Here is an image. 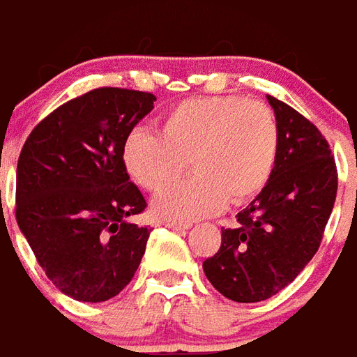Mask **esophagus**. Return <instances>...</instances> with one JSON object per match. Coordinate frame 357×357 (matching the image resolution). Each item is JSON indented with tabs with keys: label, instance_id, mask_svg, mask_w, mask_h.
I'll return each mask as SVG.
<instances>
[{
	"label": "esophagus",
	"instance_id": "34e87169",
	"mask_svg": "<svg viewBox=\"0 0 357 357\" xmlns=\"http://www.w3.org/2000/svg\"><path fill=\"white\" fill-rule=\"evenodd\" d=\"M165 227H169L171 231H186V229H190V223H181V221H167Z\"/></svg>",
	"mask_w": 357,
	"mask_h": 357
}]
</instances>
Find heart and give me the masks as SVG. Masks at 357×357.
<instances>
[{"instance_id":"heart-1","label":"heart","mask_w":357,"mask_h":357,"mask_svg":"<svg viewBox=\"0 0 357 357\" xmlns=\"http://www.w3.org/2000/svg\"><path fill=\"white\" fill-rule=\"evenodd\" d=\"M279 121L264 102L240 96H206L181 102L159 121V130L134 128L123 144L126 173L158 194L185 168L190 181L167 189L155 202L161 219H196L242 206L271 181L279 159Z\"/></svg>"}]
</instances>
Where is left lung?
<instances>
[{"mask_svg":"<svg viewBox=\"0 0 357 357\" xmlns=\"http://www.w3.org/2000/svg\"><path fill=\"white\" fill-rule=\"evenodd\" d=\"M279 121V159L271 181L223 229L204 273L225 298L250 304L290 284L319 250L338 188L335 155L310 119L267 96Z\"/></svg>","mask_w":357,"mask_h":357,"instance_id":"left-lung-1","label":"left lung"}]
</instances>
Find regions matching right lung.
Listing matches in <instances>:
<instances>
[{"mask_svg": "<svg viewBox=\"0 0 357 357\" xmlns=\"http://www.w3.org/2000/svg\"><path fill=\"white\" fill-rule=\"evenodd\" d=\"M155 96L96 88L40 121L17 165L19 229L63 294L105 302L132 280L150 238L126 221L146 199L123 163L126 136Z\"/></svg>", "mask_w": 357, "mask_h": 357, "instance_id": "1", "label": "right lung"}]
</instances>
